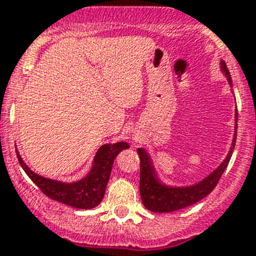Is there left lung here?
<instances>
[{"instance_id": "left-lung-1", "label": "left lung", "mask_w": 256, "mask_h": 256, "mask_svg": "<svg viewBox=\"0 0 256 256\" xmlns=\"http://www.w3.org/2000/svg\"><path fill=\"white\" fill-rule=\"evenodd\" d=\"M220 68L226 74L229 84L232 85L230 73L226 68V62H220ZM236 121H238V112H236V131H234L233 142H232L230 151L226 160L222 162L218 168L214 170L204 180L193 186H188V187H170V186L160 182L156 177V172L152 166L148 154L144 148H138V157H140V194L144 207L151 212H156V213H171L178 209L190 207L207 197L218 184L222 174H224L229 161H230L232 154L236 147V132L238 128Z\"/></svg>"}]
</instances>
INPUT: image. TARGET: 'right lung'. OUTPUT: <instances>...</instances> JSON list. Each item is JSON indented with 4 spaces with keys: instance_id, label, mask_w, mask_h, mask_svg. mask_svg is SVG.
Wrapping results in <instances>:
<instances>
[{
    "instance_id": "obj_1",
    "label": "right lung",
    "mask_w": 256,
    "mask_h": 256,
    "mask_svg": "<svg viewBox=\"0 0 256 256\" xmlns=\"http://www.w3.org/2000/svg\"><path fill=\"white\" fill-rule=\"evenodd\" d=\"M128 142L102 144L94 157L92 167L82 180L73 183H64L49 180L30 171L17 152L18 161L27 176L36 183L46 196L54 200L78 209L95 208L102 200L112 174L114 160L122 150L128 148Z\"/></svg>"
}]
</instances>
